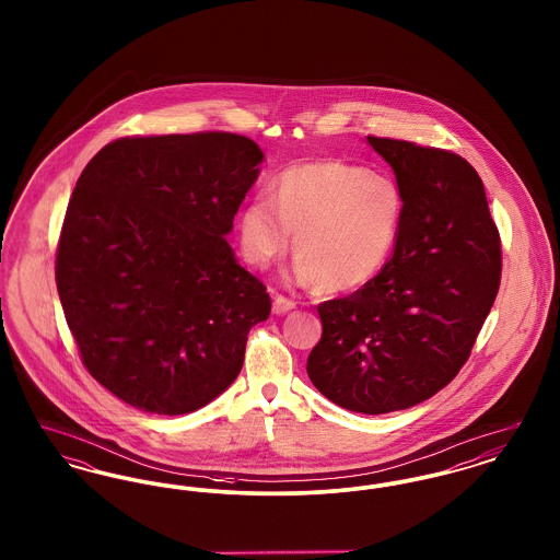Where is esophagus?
Segmentation results:
<instances>
[{
    "mask_svg": "<svg viewBox=\"0 0 560 560\" xmlns=\"http://www.w3.org/2000/svg\"><path fill=\"white\" fill-rule=\"evenodd\" d=\"M292 308H295V302H293L292 298L275 295V300H272V313H275V315H285V313H290Z\"/></svg>",
    "mask_w": 560,
    "mask_h": 560,
    "instance_id": "obj_1",
    "label": "esophagus"
}]
</instances>
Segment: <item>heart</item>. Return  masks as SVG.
<instances>
[{
	"label": "heart",
	"mask_w": 560,
	"mask_h": 560,
	"mask_svg": "<svg viewBox=\"0 0 560 560\" xmlns=\"http://www.w3.org/2000/svg\"><path fill=\"white\" fill-rule=\"evenodd\" d=\"M405 222L399 185L342 160L308 161L283 170L270 197H254L240 215L243 258L265 268L293 237L298 277L323 292L370 283L390 260Z\"/></svg>",
	"instance_id": "b5f03b06"
}]
</instances>
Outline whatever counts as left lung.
<instances>
[{
  "mask_svg": "<svg viewBox=\"0 0 560 560\" xmlns=\"http://www.w3.org/2000/svg\"><path fill=\"white\" fill-rule=\"evenodd\" d=\"M405 197L393 258L347 298L320 302L306 372L359 413L407 409L470 357L502 279V241L477 170L452 151L368 136Z\"/></svg>",
  "mask_w": 560,
  "mask_h": 560,
  "instance_id": "left-lung-1",
  "label": "left lung"
}]
</instances>
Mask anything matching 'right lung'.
Returning <instances> with one entry per match:
<instances>
[{
  "mask_svg": "<svg viewBox=\"0 0 560 560\" xmlns=\"http://www.w3.org/2000/svg\"><path fill=\"white\" fill-rule=\"evenodd\" d=\"M262 158L240 133L126 136L81 172L56 288L83 368L117 399L180 416L240 375L270 295L224 237Z\"/></svg>",
  "mask_w": 560,
  "mask_h": 560,
  "instance_id": "1",
  "label": "right lung"
}]
</instances>
